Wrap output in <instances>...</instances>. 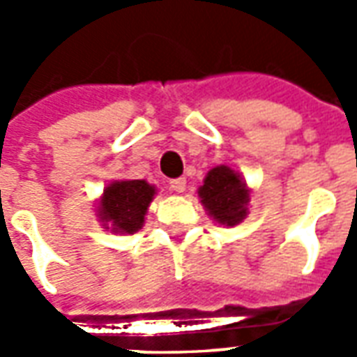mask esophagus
Returning <instances> with one entry per match:
<instances>
[{
  "instance_id": "34e87169",
  "label": "esophagus",
  "mask_w": 357,
  "mask_h": 357,
  "mask_svg": "<svg viewBox=\"0 0 357 357\" xmlns=\"http://www.w3.org/2000/svg\"><path fill=\"white\" fill-rule=\"evenodd\" d=\"M185 185H187L185 178L172 179V181H170V189L174 191V193H183V191H185Z\"/></svg>"
}]
</instances>
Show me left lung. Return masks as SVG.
I'll return each mask as SVG.
<instances>
[{"label":"left lung","instance_id":"1","mask_svg":"<svg viewBox=\"0 0 357 357\" xmlns=\"http://www.w3.org/2000/svg\"><path fill=\"white\" fill-rule=\"evenodd\" d=\"M199 197L210 216L220 224L237 225L247 216L248 189L227 166H218L208 172L204 185L199 189Z\"/></svg>","mask_w":357,"mask_h":357}]
</instances>
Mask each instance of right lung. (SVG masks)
Here are the masks:
<instances>
[{
  "label": "right lung",
  "instance_id": "1",
  "mask_svg": "<svg viewBox=\"0 0 357 357\" xmlns=\"http://www.w3.org/2000/svg\"><path fill=\"white\" fill-rule=\"evenodd\" d=\"M155 197V187L143 179L114 181L105 189L101 199V220L114 231L135 233L143 225L145 212Z\"/></svg>",
  "mask_w": 357,
  "mask_h": 357
}]
</instances>
